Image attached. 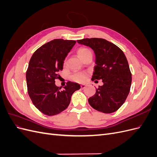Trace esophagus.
Listing matches in <instances>:
<instances>
[{"label": "esophagus", "mask_w": 157, "mask_h": 157, "mask_svg": "<svg viewBox=\"0 0 157 157\" xmlns=\"http://www.w3.org/2000/svg\"><path fill=\"white\" fill-rule=\"evenodd\" d=\"M86 87V84H80V88H81V89H84Z\"/></svg>", "instance_id": "esophagus-1"}]
</instances>
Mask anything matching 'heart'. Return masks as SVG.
<instances>
[{
    "mask_svg": "<svg viewBox=\"0 0 157 157\" xmlns=\"http://www.w3.org/2000/svg\"><path fill=\"white\" fill-rule=\"evenodd\" d=\"M77 54L80 59L82 60H84L88 55L92 54V53H91V51H90L88 48H84V47H81V48L78 49ZM66 63H67V61L65 59L64 61V64H66ZM86 76H87V74L86 73L80 72V73H75L72 76V78L76 82H84V80H86Z\"/></svg>",
    "mask_w": 157,
    "mask_h": 157,
    "instance_id": "b5f03b06",
    "label": "heart"
}]
</instances>
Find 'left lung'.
<instances>
[{
    "label": "left lung",
    "mask_w": 157,
    "mask_h": 157,
    "mask_svg": "<svg viewBox=\"0 0 157 157\" xmlns=\"http://www.w3.org/2000/svg\"><path fill=\"white\" fill-rule=\"evenodd\" d=\"M77 42L94 51L96 65L92 80L96 82L101 79L103 82L88 99L89 104L104 113L117 111L125 102L132 83V73L124 52L112 42L100 38L84 39Z\"/></svg>",
    "instance_id": "1"
}]
</instances>
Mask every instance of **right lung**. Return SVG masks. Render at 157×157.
Segmentation results:
<instances>
[{"label": "right lung", "instance_id": "obj_1", "mask_svg": "<svg viewBox=\"0 0 157 157\" xmlns=\"http://www.w3.org/2000/svg\"><path fill=\"white\" fill-rule=\"evenodd\" d=\"M75 43L73 40H52L38 48L29 61L26 71L27 92L33 105L46 115H58L67 109L72 94L80 88L78 84L70 81L63 90L55 84L65 57Z\"/></svg>", "mask_w": 157, "mask_h": 157}]
</instances>
